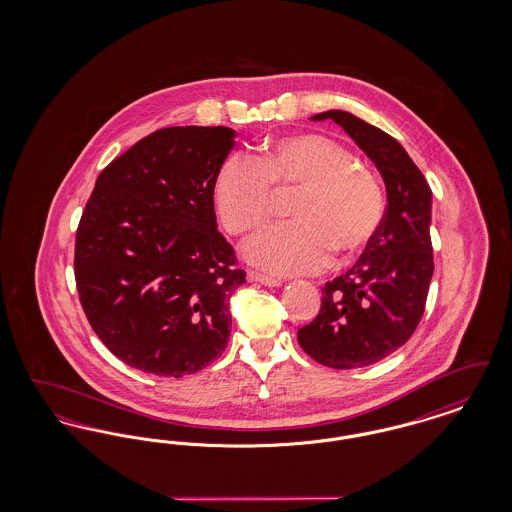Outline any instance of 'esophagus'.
Returning <instances> with one entry per match:
<instances>
[{
  "label": "esophagus",
  "mask_w": 512,
  "mask_h": 512,
  "mask_svg": "<svg viewBox=\"0 0 512 512\" xmlns=\"http://www.w3.org/2000/svg\"><path fill=\"white\" fill-rule=\"evenodd\" d=\"M247 280H249V282H257V284H263V286H268V288H278V286H282L280 280L270 278L267 274H261V272H255V270H249V272H247Z\"/></svg>",
  "instance_id": "esophagus-1"
}]
</instances>
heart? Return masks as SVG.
Returning <instances> with one entry per match:
<instances>
[{"instance_id": "heart-1", "label": "heart", "mask_w": 512, "mask_h": 512, "mask_svg": "<svg viewBox=\"0 0 512 512\" xmlns=\"http://www.w3.org/2000/svg\"><path fill=\"white\" fill-rule=\"evenodd\" d=\"M277 195L293 194L292 222L245 247L255 267L276 276L313 274L332 253L357 257L384 220L376 176L345 147L320 134H295L263 147L255 163L230 157L213 182L220 224L232 236H251L267 224Z\"/></svg>"}]
</instances>
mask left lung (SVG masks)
Instances as JSON below:
<instances>
[{
	"mask_svg": "<svg viewBox=\"0 0 512 512\" xmlns=\"http://www.w3.org/2000/svg\"><path fill=\"white\" fill-rule=\"evenodd\" d=\"M355 140L382 174L388 207L359 261L326 282L317 318L297 341L317 363L338 370L374 365L413 336L434 274L432 190L405 147L384 130L340 109L318 113Z\"/></svg>",
	"mask_w": 512,
	"mask_h": 512,
	"instance_id": "left-lung-1",
	"label": "left lung"
}]
</instances>
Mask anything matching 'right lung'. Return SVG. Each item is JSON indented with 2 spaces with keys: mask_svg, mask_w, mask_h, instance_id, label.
Instances as JSON below:
<instances>
[{
  "mask_svg": "<svg viewBox=\"0 0 512 512\" xmlns=\"http://www.w3.org/2000/svg\"><path fill=\"white\" fill-rule=\"evenodd\" d=\"M226 126L161 128L111 161L76 230L74 278L99 340L122 363L182 378L219 359L245 272L217 230Z\"/></svg>",
  "mask_w": 512,
  "mask_h": 512,
  "instance_id": "1",
  "label": "right lung"
}]
</instances>
